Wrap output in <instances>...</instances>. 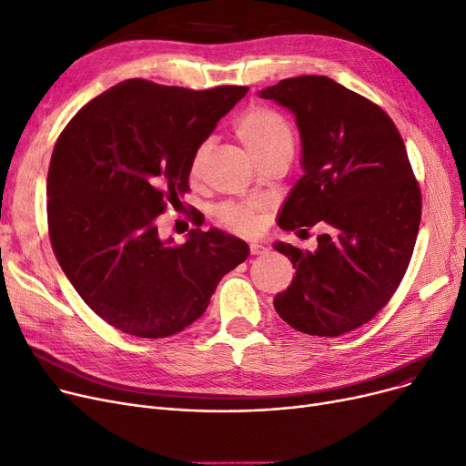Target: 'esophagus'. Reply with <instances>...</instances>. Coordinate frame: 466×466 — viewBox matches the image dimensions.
Listing matches in <instances>:
<instances>
[{"label": "esophagus", "instance_id": "1", "mask_svg": "<svg viewBox=\"0 0 466 466\" xmlns=\"http://www.w3.org/2000/svg\"><path fill=\"white\" fill-rule=\"evenodd\" d=\"M268 252V248L266 247H262V245H250V254L252 256H259V254H266Z\"/></svg>", "mask_w": 466, "mask_h": 466}]
</instances>
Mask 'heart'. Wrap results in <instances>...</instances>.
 I'll use <instances>...</instances> for the list:
<instances>
[{
    "label": "heart",
    "mask_w": 466,
    "mask_h": 466,
    "mask_svg": "<svg viewBox=\"0 0 466 466\" xmlns=\"http://www.w3.org/2000/svg\"><path fill=\"white\" fill-rule=\"evenodd\" d=\"M237 137L243 141L248 153L259 162L279 157L292 155L294 136L289 120L266 105H252L247 108L235 124ZM212 153V141H202L191 157V174L198 176ZM216 219L223 228L237 233H250L256 228L252 210L238 202H223L216 210Z\"/></svg>",
    "instance_id": "heart-1"
}]
</instances>
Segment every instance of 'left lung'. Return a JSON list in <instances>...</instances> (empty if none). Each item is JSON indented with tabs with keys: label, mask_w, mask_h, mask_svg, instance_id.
<instances>
[{
	"label": "left lung",
	"mask_w": 466,
	"mask_h": 466,
	"mask_svg": "<svg viewBox=\"0 0 466 466\" xmlns=\"http://www.w3.org/2000/svg\"><path fill=\"white\" fill-rule=\"evenodd\" d=\"M292 110L304 176L279 216L285 231L323 221L313 252L287 243L296 275L275 311L313 337H340L370 321L407 271L422 197L403 139L384 110L327 76H296L259 91Z\"/></svg>",
	"instance_id": "8db88e82"
}]
</instances>
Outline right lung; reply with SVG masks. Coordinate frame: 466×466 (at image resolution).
<instances>
[{"label": "right lung", "mask_w": 466, "mask_h": 466, "mask_svg": "<svg viewBox=\"0 0 466 466\" xmlns=\"http://www.w3.org/2000/svg\"><path fill=\"white\" fill-rule=\"evenodd\" d=\"M247 86L185 89L134 78L82 106L55 143L47 226L57 262L82 300L115 329L164 339L195 323L219 279L250 248L216 228L183 245L157 219L189 191L191 157Z\"/></svg>", "instance_id": "1"}]
</instances>
